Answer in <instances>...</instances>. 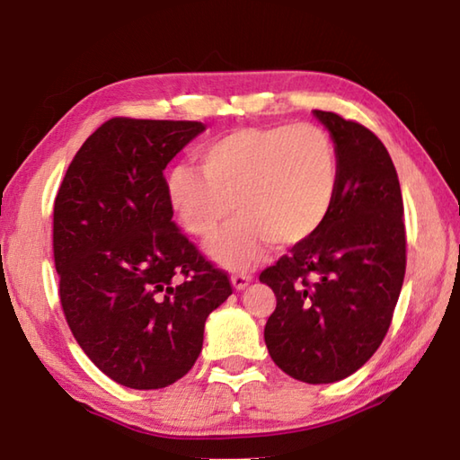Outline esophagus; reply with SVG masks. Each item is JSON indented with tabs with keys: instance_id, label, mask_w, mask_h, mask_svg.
Returning a JSON list of instances; mask_svg holds the SVG:
<instances>
[{
	"instance_id": "obj_1",
	"label": "esophagus",
	"mask_w": 460,
	"mask_h": 460,
	"mask_svg": "<svg viewBox=\"0 0 460 460\" xmlns=\"http://www.w3.org/2000/svg\"><path fill=\"white\" fill-rule=\"evenodd\" d=\"M252 274H243V271H239V274H233L231 276V284L235 290H243V288L252 282Z\"/></svg>"
}]
</instances>
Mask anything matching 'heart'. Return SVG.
Segmentation results:
<instances>
[{
	"instance_id": "obj_1",
	"label": "heart",
	"mask_w": 460,
	"mask_h": 460,
	"mask_svg": "<svg viewBox=\"0 0 460 460\" xmlns=\"http://www.w3.org/2000/svg\"><path fill=\"white\" fill-rule=\"evenodd\" d=\"M199 160L202 172L186 164L170 172V200L202 241L217 237L235 205L241 219L213 247L231 268L253 263L266 241L290 247L314 235L337 199V146L314 123L235 129L202 147Z\"/></svg>"
}]
</instances>
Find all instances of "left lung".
<instances>
[{
	"instance_id": "obj_1",
	"label": "left lung",
	"mask_w": 460,
	"mask_h": 460,
	"mask_svg": "<svg viewBox=\"0 0 460 460\" xmlns=\"http://www.w3.org/2000/svg\"><path fill=\"white\" fill-rule=\"evenodd\" d=\"M314 115L337 146V199L314 235L260 274L276 294L263 339L290 377L332 384L363 367L387 334L406 274V227L381 139L339 113Z\"/></svg>"
}]
</instances>
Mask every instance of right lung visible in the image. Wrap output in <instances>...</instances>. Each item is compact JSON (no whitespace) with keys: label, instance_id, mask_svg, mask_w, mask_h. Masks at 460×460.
<instances>
[{"label":"right lung","instance_id":"1","mask_svg":"<svg viewBox=\"0 0 460 460\" xmlns=\"http://www.w3.org/2000/svg\"><path fill=\"white\" fill-rule=\"evenodd\" d=\"M202 129L109 119L76 152L54 200L62 313L89 359L131 389L184 377L207 316L233 292L227 271L172 221L164 168Z\"/></svg>","mask_w":460,"mask_h":460}]
</instances>
